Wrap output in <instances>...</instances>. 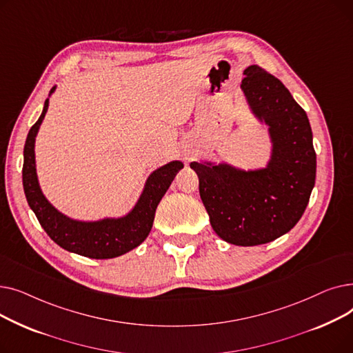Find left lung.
Listing matches in <instances>:
<instances>
[{"instance_id": "8db88e82", "label": "left lung", "mask_w": 353, "mask_h": 353, "mask_svg": "<svg viewBox=\"0 0 353 353\" xmlns=\"http://www.w3.org/2000/svg\"><path fill=\"white\" fill-rule=\"evenodd\" d=\"M243 74L240 88L249 111L268 127L269 160L253 169L225 160H199L190 167L216 234L236 246H256L301 220L316 179V153L305 110L282 81L259 65Z\"/></svg>"}]
</instances>
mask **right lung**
Here are the masks:
<instances>
[{
  "label": "right lung",
  "instance_id": "obj_1",
  "mask_svg": "<svg viewBox=\"0 0 353 353\" xmlns=\"http://www.w3.org/2000/svg\"><path fill=\"white\" fill-rule=\"evenodd\" d=\"M55 88L57 85L51 88L43 113L30 128L24 145L23 186L28 206L39 219L41 228L60 248L91 259H113L121 256L140 246L147 239L153 228L159 203L184 164L180 160H173L157 167L145 179L136 205L120 217L79 220L61 213L44 196L35 164V137L39 134L48 110L50 97Z\"/></svg>",
  "mask_w": 353,
  "mask_h": 353
}]
</instances>
